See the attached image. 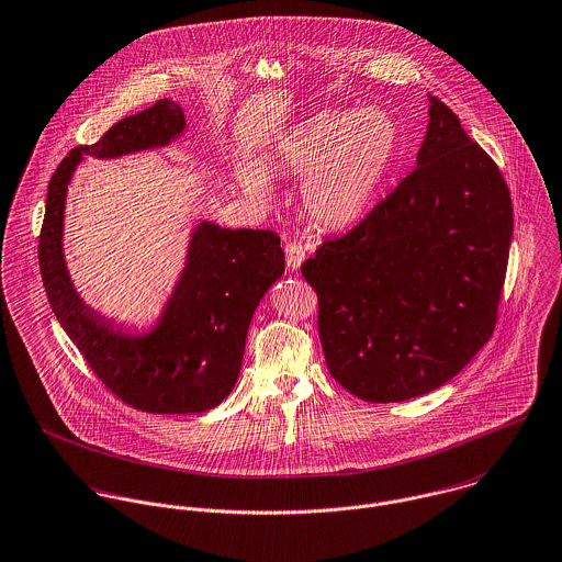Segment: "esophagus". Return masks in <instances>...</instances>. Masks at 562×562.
<instances>
[{
    "mask_svg": "<svg viewBox=\"0 0 562 562\" xmlns=\"http://www.w3.org/2000/svg\"><path fill=\"white\" fill-rule=\"evenodd\" d=\"M305 259V246L301 240L285 241V263L290 270H299Z\"/></svg>",
    "mask_w": 562,
    "mask_h": 562,
    "instance_id": "obj_1",
    "label": "esophagus"
}]
</instances>
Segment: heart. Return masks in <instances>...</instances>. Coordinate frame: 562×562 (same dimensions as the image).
Masks as SVG:
<instances>
[{"label": "heart", "instance_id": "1", "mask_svg": "<svg viewBox=\"0 0 562 562\" xmlns=\"http://www.w3.org/2000/svg\"><path fill=\"white\" fill-rule=\"evenodd\" d=\"M401 127L385 110H326L296 125L277 147L268 168L305 177V205L326 227L359 221L401 154ZM252 194H266L257 172H246Z\"/></svg>", "mask_w": 562, "mask_h": 562}]
</instances>
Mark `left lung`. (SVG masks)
<instances>
[{"label":"left lung","instance_id":"obj_1","mask_svg":"<svg viewBox=\"0 0 562 562\" xmlns=\"http://www.w3.org/2000/svg\"><path fill=\"white\" fill-rule=\"evenodd\" d=\"M417 168L301 272L318 294L330 376L352 396L401 402L457 376L491 339L513 203L497 164L430 97Z\"/></svg>","mask_w":562,"mask_h":562}]
</instances>
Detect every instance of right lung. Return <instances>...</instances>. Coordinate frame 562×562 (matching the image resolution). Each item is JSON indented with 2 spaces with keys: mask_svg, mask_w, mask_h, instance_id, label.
<instances>
[{
  "mask_svg": "<svg viewBox=\"0 0 562 562\" xmlns=\"http://www.w3.org/2000/svg\"><path fill=\"white\" fill-rule=\"evenodd\" d=\"M181 130V108L160 99L114 123L97 143L71 149L49 179L38 236L41 277L56 318L94 376L119 401L145 413H201L232 394L252 312L285 266L274 232L203 223L154 333L127 337L81 303L63 257L65 194L81 154L114 158L166 145Z\"/></svg>",
  "mask_w": 562,
  "mask_h": 562,
  "instance_id": "1",
  "label": "right lung"
}]
</instances>
